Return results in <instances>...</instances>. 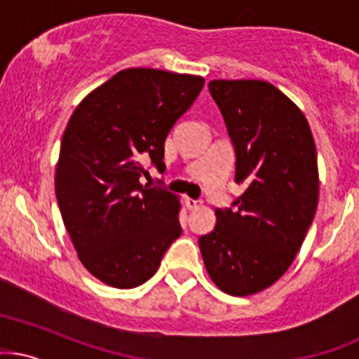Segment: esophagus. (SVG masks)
Segmentation results:
<instances>
[{"label": "esophagus", "instance_id": "34e87169", "mask_svg": "<svg viewBox=\"0 0 359 359\" xmlns=\"http://www.w3.org/2000/svg\"><path fill=\"white\" fill-rule=\"evenodd\" d=\"M186 204H187L189 210H198V208H199L203 203H201V201H198V199L187 198V199H186Z\"/></svg>", "mask_w": 359, "mask_h": 359}]
</instances>
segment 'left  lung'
Returning a JSON list of instances; mask_svg holds the SVG:
<instances>
[{
  "label": "left lung",
  "instance_id": "1",
  "mask_svg": "<svg viewBox=\"0 0 359 359\" xmlns=\"http://www.w3.org/2000/svg\"><path fill=\"white\" fill-rule=\"evenodd\" d=\"M235 148V182L245 187L233 210H216V226L199 238L208 274L219 290L249 297L288 271L313 222L318 168L303 112L262 80H212Z\"/></svg>",
  "mask_w": 359,
  "mask_h": 359
}]
</instances>
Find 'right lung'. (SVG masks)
Wrapping results in <instances>:
<instances>
[{
  "instance_id": "obj_1",
  "label": "right lung",
  "mask_w": 359,
  "mask_h": 359,
  "mask_svg": "<svg viewBox=\"0 0 359 359\" xmlns=\"http://www.w3.org/2000/svg\"><path fill=\"white\" fill-rule=\"evenodd\" d=\"M204 78L129 68L88 93L61 140L56 198L78 257L114 288L147 283L182 228L180 201L141 184L153 163L165 170L163 144L194 104Z\"/></svg>"
}]
</instances>
